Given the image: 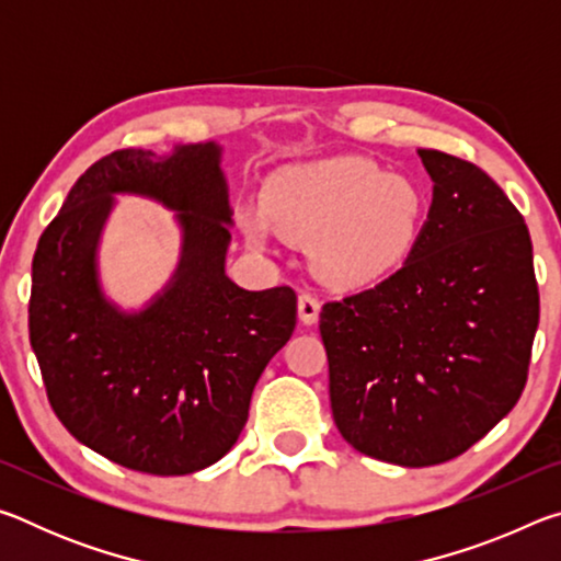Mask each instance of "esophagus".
Listing matches in <instances>:
<instances>
[{"mask_svg": "<svg viewBox=\"0 0 561 561\" xmlns=\"http://www.w3.org/2000/svg\"><path fill=\"white\" fill-rule=\"evenodd\" d=\"M319 311H321V301L314 297V294H309V291L299 294V319H301V324H307V327L317 324Z\"/></svg>", "mask_w": 561, "mask_h": 561, "instance_id": "esophagus-1", "label": "esophagus"}]
</instances>
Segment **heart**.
<instances>
[{
    "label": "heart",
    "mask_w": 561,
    "mask_h": 561,
    "mask_svg": "<svg viewBox=\"0 0 561 561\" xmlns=\"http://www.w3.org/2000/svg\"><path fill=\"white\" fill-rule=\"evenodd\" d=\"M264 215L244 213V234L267 240L270 225L311 242L319 277L341 289L383 279L408 260L425 201L413 180L366 158H329L279 170L262 195Z\"/></svg>",
    "instance_id": "heart-1"
}]
</instances>
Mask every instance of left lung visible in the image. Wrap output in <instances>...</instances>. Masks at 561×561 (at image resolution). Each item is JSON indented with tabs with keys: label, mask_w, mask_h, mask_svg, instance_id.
<instances>
[{
	"label": "left lung",
	"mask_w": 561,
	"mask_h": 561,
	"mask_svg": "<svg viewBox=\"0 0 561 561\" xmlns=\"http://www.w3.org/2000/svg\"><path fill=\"white\" fill-rule=\"evenodd\" d=\"M417 156L433 203L403 267L319 314L339 433L403 468L458 458L515 408L539 324L525 217L478 165Z\"/></svg>",
	"instance_id": "8db88e82"
}]
</instances>
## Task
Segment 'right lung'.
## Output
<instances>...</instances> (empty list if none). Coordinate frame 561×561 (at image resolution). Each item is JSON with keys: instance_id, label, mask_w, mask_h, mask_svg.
I'll list each match as a JSON object with an SVG mask.
<instances>
[{"instance_id": "right-lung-1", "label": "right lung", "mask_w": 561, "mask_h": 561, "mask_svg": "<svg viewBox=\"0 0 561 561\" xmlns=\"http://www.w3.org/2000/svg\"><path fill=\"white\" fill-rule=\"evenodd\" d=\"M217 144L126 148L93 163L36 244L30 341L54 413L128 470L190 474L240 438L264 366L297 327L291 287L250 291L225 274L230 195ZM116 194L176 213L179 270L140 312L102 294L98 242Z\"/></svg>"}]
</instances>
